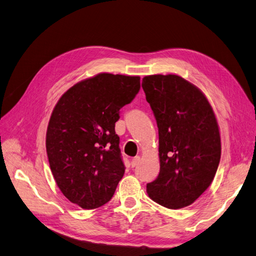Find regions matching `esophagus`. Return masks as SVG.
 <instances>
[{
  "label": "esophagus",
  "mask_w": 256,
  "mask_h": 256,
  "mask_svg": "<svg viewBox=\"0 0 256 256\" xmlns=\"http://www.w3.org/2000/svg\"><path fill=\"white\" fill-rule=\"evenodd\" d=\"M140 161H141V157H140V156H136V157L132 159V161H131V166H136L138 164V162H140Z\"/></svg>",
  "instance_id": "obj_1"
}]
</instances>
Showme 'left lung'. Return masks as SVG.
<instances>
[{
	"label": "left lung",
	"instance_id": "1",
	"mask_svg": "<svg viewBox=\"0 0 256 256\" xmlns=\"http://www.w3.org/2000/svg\"><path fill=\"white\" fill-rule=\"evenodd\" d=\"M142 88L159 129L160 173L147 184V194L170 209L189 206L210 186L218 168V120L204 92L180 76H146Z\"/></svg>",
	"mask_w": 256,
	"mask_h": 256
}]
</instances>
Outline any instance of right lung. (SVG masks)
Here are the masks:
<instances>
[{
    "mask_svg": "<svg viewBox=\"0 0 256 256\" xmlns=\"http://www.w3.org/2000/svg\"><path fill=\"white\" fill-rule=\"evenodd\" d=\"M140 90V76L98 74L60 96L46 134L49 164L58 189L83 209L112 198L125 173L115 122Z\"/></svg>",
    "mask_w": 256,
    "mask_h": 256,
    "instance_id": "obj_1",
    "label": "right lung"
}]
</instances>
